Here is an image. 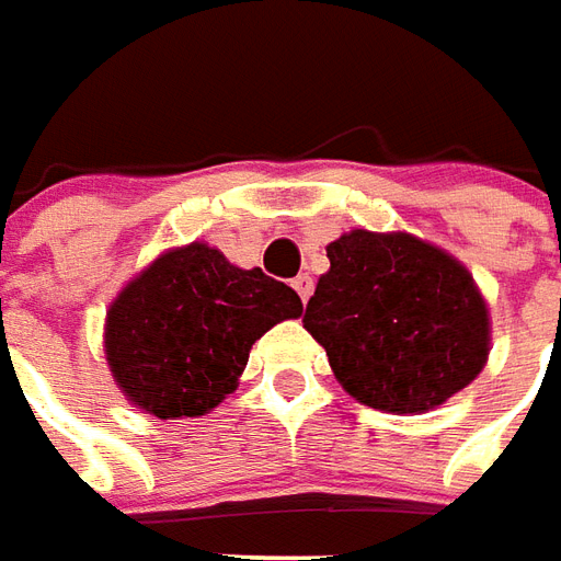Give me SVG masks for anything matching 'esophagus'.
Wrapping results in <instances>:
<instances>
[{
    "label": "esophagus",
    "instance_id": "obj_1",
    "mask_svg": "<svg viewBox=\"0 0 561 561\" xmlns=\"http://www.w3.org/2000/svg\"><path fill=\"white\" fill-rule=\"evenodd\" d=\"M293 289L299 293L301 301L311 299V293H313V277H311V274H299V277H293Z\"/></svg>",
    "mask_w": 561,
    "mask_h": 561
}]
</instances>
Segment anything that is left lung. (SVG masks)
Segmentation results:
<instances>
[{"instance_id":"1","label":"left lung","mask_w":561,"mask_h":561,"mask_svg":"<svg viewBox=\"0 0 561 561\" xmlns=\"http://www.w3.org/2000/svg\"><path fill=\"white\" fill-rule=\"evenodd\" d=\"M325 256L305 329L347 396L387 414H426L483 371L490 305L453 253L411 232L351 229Z\"/></svg>"}]
</instances>
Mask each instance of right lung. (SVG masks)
Instances as JSON below:
<instances>
[{"mask_svg":"<svg viewBox=\"0 0 561 561\" xmlns=\"http://www.w3.org/2000/svg\"><path fill=\"white\" fill-rule=\"evenodd\" d=\"M296 317V289L190 241L162 250L111 301L105 363L138 411L157 420L205 416L238 387L250 347Z\"/></svg>","mask_w":561,"mask_h":561,"instance_id":"add662e5","label":"right lung"}]
</instances>
